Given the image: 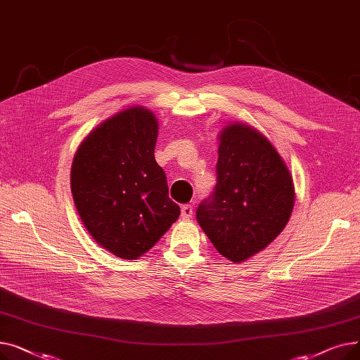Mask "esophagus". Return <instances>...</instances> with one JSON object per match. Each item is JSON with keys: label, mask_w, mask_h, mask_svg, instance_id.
Here are the masks:
<instances>
[{"label": "esophagus", "mask_w": 360, "mask_h": 360, "mask_svg": "<svg viewBox=\"0 0 360 360\" xmlns=\"http://www.w3.org/2000/svg\"><path fill=\"white\" fill-rule=\"evenodd\" d=\"M181 217L184 220H188L193 217V205L191 204H185L181 207Z\"/></svg>", "instance_id": "obj_1"}]
</instances>
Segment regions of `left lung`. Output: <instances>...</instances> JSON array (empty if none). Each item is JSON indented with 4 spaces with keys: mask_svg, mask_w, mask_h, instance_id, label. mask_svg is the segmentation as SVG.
<instances>
[{
    "mask_svg": "<svg viewBox=\"0 0 360 360\" xmlns=\"http://www.w3.org/2000/svg\"><path fill=\"white\" fill-rule=\"evenodd\" d=\"M216 172L214 191L198 205L197 221L224 258L243 262L286 228L293 179L271 141L245 122L220 131Z\"/></svg>",
    "mask_w": 360,
    "mask_h": 360,
    "instance_id": "1",
    "label": "left lung"
}]
</instances>
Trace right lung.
I'll list each match as a JSON object with an SVG mask.
<instances>
[{
	"label": "right lung",
	"mask_w": 360,
	"mask_h": 360,
	"mask_svg": "<svg viewBox=\"0 0 360 360\" xmlns=\"http://www.w3.org/2000/svg\"><path fill=\"white\" fill-rule=\"evenodd\" d=\"M158 132L153 112L129 106L93 128L72 159L71 193L83 224L124 259L150 251L181 214L155 159Z\"/></svg>",
	"instance_id": "right-lung-1"
}]
</instances>
